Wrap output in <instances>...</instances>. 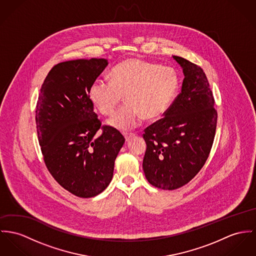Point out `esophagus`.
I'll use <instances>...</instances> for the list:
<instances>
[{
	"label": "esophagus",
	"instance_id": "esophagus-1",
	"mask_svg": "<svg viewBox=\"0 0 256 256\" xmlns=\"http://www.w3.org/2000/svg\"><path fill=\"white\" fill-rule=\"evenodd\" d=\"M134 136H136L134 134H124V138H126V141H128V140H130V138H134Z\"/></svg>",
	"mask_w": 256,
	"mask_h": 256
}]
</instances>
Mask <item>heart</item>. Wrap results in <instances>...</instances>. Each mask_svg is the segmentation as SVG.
Masks as SVG:
<instances>
[{"instance_id": "heart-1", "label": "heart", "mask_w": 256, "mask_h": 256, "mask_svg": "<svg viewBox=\"0 0 256 256\" xmlns=\"http://www.w3.org/2000/svg\"><path fill=\"white\" fill-rule=\"evenodd\" d=\"M177 90L178 77L172 68L142 59H128L112 69L110 80H96L90 86L88 98L101 114L111 116L124 96L126 103L108 124L128 132L138 126L143 118L162 117Z\"/></svg>"}]
</instances>
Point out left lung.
<instances>
[{
    "mask_svg": "<svg viewBox=\"0 0 256 256\" xmlns=\"http://www.w3.org/2000/svg\"><path fill=\"white\" fill-rule=\"evenodd\" d=\"M183 69L181 92L164 117L144 130L143 170L153 186L176 190L190 182L206 164L216 136L217 111L204 70L174 56Z\"/></svg>",
    "mask_w": 256,
    "mask_h": 256,
    "instance_id": "8db88e82",
    "label": "left lung"
}]
</instances>
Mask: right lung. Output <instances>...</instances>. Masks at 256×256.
<instances>
[{"label":"right lung","instance_id":"add662e5","mask_svg":"<svg viewBox=\"0 0 256 256\" xmlns=\"http://www.w3.org/2000/svg\"><path fill=\"white\" fill-rule=\"evenodd\" d=\"M107 64L104 58L61 62L40 90L36 126L44 164L59 185L77 197H94L107 188L126 140L118 130L101 126L88 98Z\"/></svg>","mask_w":256,"mask_h":256}]
</instances>
